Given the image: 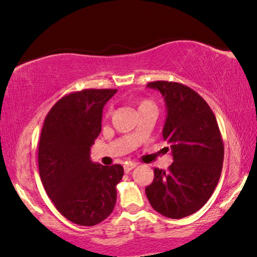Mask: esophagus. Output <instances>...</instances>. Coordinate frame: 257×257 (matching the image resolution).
<instances>
[{
    "instance_id": "1",
    "label": "esophagus",
    "mask_w": 257,
    "mask_h": 257,
    "mask_svg": "<svg viewBox=\"0 0 257 257\" xmlns=\"http://www.w3.org/2000/svg\"><path fill=\"white\" fill-rule=\"evenodd\" d=\"M135 167H136V163H126L123 166V169H124L125 174H128V173H131L132 170L135 168Z\"/></svg>"
}]
</instances>
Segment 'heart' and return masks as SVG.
Returning a JSON list of instances; mask_svg holds the SVG:
<instances>
[{
  "label": "heart",
  "mask_w": 257,
  "mask_h": 257,
  "mask_svg": "<svg viewBox=\"0 0 257 257\" xmlns=\"http://www.w3.org/2000/svg\"><path fill=\"white\" fill-rule=\"evenodd\" d=\"M143 108H155V105H154L153 102L149 100H141L139 102V109Z\"/></svg>",
  "instance_id": "heart-1"
}]
</instances>
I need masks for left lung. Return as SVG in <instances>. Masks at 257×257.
<instances>
[{"instance_id": "8db88e82", "label": "left lung", "mask_w": 257, "mask_h": 257, "mask_svg": "<svg viewBox=\"0 0 257 257\" xmlns=\"http://www.w3.org/2000/svg\"><path fill=\"white\" fill-rule=\"evenodd\" d=\"M166 104L163 140L174 162L169 169H154L146 188L149 203L163 216L182 218L201 209L216 188L223 164V142L216 118L196 91L175 82H150Z\"/></svg>"}]
</instances>
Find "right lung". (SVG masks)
Wrapping results in <instances>:
<instances>
[{
	"label": "right lung",
	"mask_w": 257,
	"mask_h": 257,
	"mask_svg": "<svg viewBox=\"0 0 257 257\" xmlns=\"http://www.w3.org/2000/svg\"><path fill=\"white\" fill-rule=\"evenodd\" d=\"M116 91L85 89L67 95L44 119L40 177L56 209L73 223L95 225L114 210L123 167L93 162L90 147L101 133L104 105Z\"/></svg>",
	"instance_id": "1"
}]
</instances>
